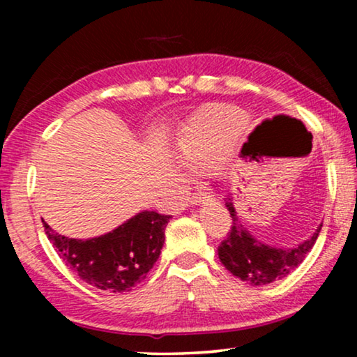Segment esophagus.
I'll return each instance as SVG.
<instances>
[{"mask_svg":"<svg viewBox=\"0 0 357 357\" xmlns=\"http://www.w3.org/2000/svg\"><path fill=\"white\" fill-rule=\"evenodd\" d=\"M213 198H214V195H213V192H209V188H199L193 193V197L190 198V203L198 204V203L208 202V199H213Z\"/></svg>","mask_w":357,"mask_h":357,"instance_id":"esophagus-1","label":"esophagus"}]
</instances>
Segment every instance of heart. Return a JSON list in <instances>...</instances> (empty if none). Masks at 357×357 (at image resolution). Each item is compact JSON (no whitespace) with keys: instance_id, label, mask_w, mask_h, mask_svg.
Masks as SVG:
<instances>
[{"instance_id":"1","label":"heart","mask_w":357,"mask_h":357,"mask_svg":"<svg viewBox=\"0 0 357 357\" xmlns=\"http://www.w3.org/2000/svg\"><path fill=\"white\" fill-rule=\"evenodd\" d=\"M234 136H226V128L213 112H204L190 121L177 141L178 158L188 165L222 162L232 148Z\"/></svg>"}]
</instances>
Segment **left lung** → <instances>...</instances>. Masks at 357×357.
Instances as JSON below:
<instances>
[{"label":"left lung","instance_id":"8db88e82","mask_svg":"<svg viewBox=\"0 0 357 357\" xmlns=\"http://www.w3.org/2000/svg\"><path fill=\"white\" fill-rule=\"evenodd\" d=\"M226 206L231 213L232 224L227 237H224L218 247L219 260L234 276L252 286L270 284L296 270L312 250L321 229H317L314 236L294 248H273L253 238L242 226L231 198L226 199Z\"/></svg>","mask_w":357,"mask_h":357}]
</instances>
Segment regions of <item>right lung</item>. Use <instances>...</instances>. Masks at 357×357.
Wrapping results in <instances>:
<instances>
[{"label": "right lung", "instance_id": "obj_1", "mask_svg": "<svg viewBox=\"0 0 357 357\" xmlns=\"http://www.w3.org/2000/svg\"><path fill=\"white\" fill-rule=\"evenodd\" d=\"M170 218L143 211L115 231L87 241L60 236L42 222L58 255L82 281L102 291L125 292L143 281L158 261Z\"/></svg>", "mask_w": 357, "mask_h": 357}]
</instances>
